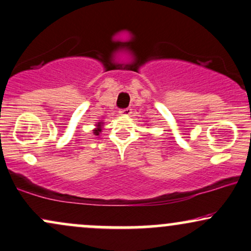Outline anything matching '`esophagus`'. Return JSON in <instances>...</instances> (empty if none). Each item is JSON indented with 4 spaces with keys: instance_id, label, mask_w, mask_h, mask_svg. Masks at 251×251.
I'll return each mask as SVG.
<instances>
[{
    "instance_id": "esophagus-1",
    "label": "esophagus",
    "mask_w": 251,
    "mask_h": 251,
    "mask_svg": "<svg viewBox=\"0 0 251 251\" xmlns=\"http://www.w3.org/2000/svg\"><path fill=\"white\" fill-rule=\"evenodd\" d=\"M131 112H132L131 108H125V109H120L119 110L120 115H124V116H128Z\"/></svg>"
}]
</instances>
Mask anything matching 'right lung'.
I'll list each match as a JSON object with an SVG mask.
<instances>
[{
	"instance_id": "add662e5",
	"label": "right lung",
	"mask_w": 251,
	"mask_h": 251,
	"mask_svg": "<svg viewBox=\"0 0 251 251\" xmlns=\"http://www.w3.org/2000/svg\"><path fill=\"white\" fill-rule=\"evenodd\" d=\"M96 126H98V128L94 129V134L95 135H100V132H101V129H102L101 128V123H99Z\"/></svg>"
}]
</instances>
